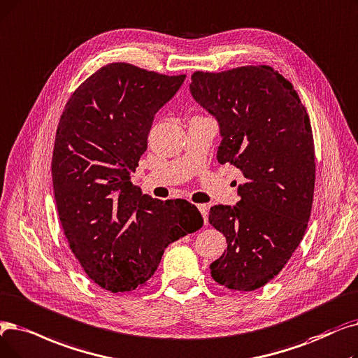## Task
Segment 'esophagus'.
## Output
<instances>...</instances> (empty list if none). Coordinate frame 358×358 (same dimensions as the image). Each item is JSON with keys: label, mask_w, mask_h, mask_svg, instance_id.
Masks as SVG:
<instances>
[{"label": "esophagus", "mask_w": 358, "mask_h": 358, "mask_svg": "<svg viewBox=\"0 0 358 358\" xmlns=\"http://www.w3.org/2000/svg\"><path fill=\"white\" fill-rule=\"evenodd\" d=\"M197 209L200 210L201 216H203L205 225H208V215H209V206L208 205H197Z\"/></svg>", "instance_id": "esophagus-1"}]
</instances>
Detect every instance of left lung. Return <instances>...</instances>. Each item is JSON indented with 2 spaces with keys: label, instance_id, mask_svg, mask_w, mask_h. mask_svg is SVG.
Masks as SVG:
<instances>
[{
  "label": "left lung",
  "instance_id": "left-lung-1",
  "mask_svg": "<svg viewBox=\"0 0 358 358\" xmlns=\"http://www.w3.org/2000/svg\"><path fill=\"white\" fill-rule=\"evenodd\" d=\"M190 92L220 122L217 162L244 177L237 206L210 208L209 222L228 244L210 275L228 289L255 291L287 265L312 213L310 118L294 86L269 66L194 71Z\"/></svg>",
  "mask_w": 358,
  "mask_h": 358
}]
</instances>
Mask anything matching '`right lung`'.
Instances as JSON below:
<instances>
[{"mask_svg": "<svg viewBox=\"0 0 358 358\" xmlns=\"http://www.w3.org/2000/svg\"><path fill=\"white\" fill-rule=\"evenodd\" d=\"M184 79L111 63L73 92L59 118L51 169L61 227L106 291L146 285L165 248L203 225L187 200L153 199L131 182L155 114Z\"/></svg>", "mask_w": 358, "mask_h": 358, "instance_id": "1", "label": "right lung"}]
</instances>
